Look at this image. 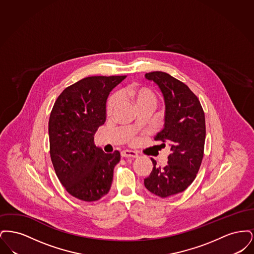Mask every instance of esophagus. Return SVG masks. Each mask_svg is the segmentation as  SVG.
<instances>
[{
  "label": "esophagus",
  "mask_w": 254,
  "mask_h": 254,
  "mask_svg": "<svg viewBox=\"0 0 254 254\" xmlns=\"http://www.w3.org/2000/svg\"><path fill=\"white\" fill-rule=\"evenodd\" d=\"M121 156L123 158H137L138 154L132 150H123L121 151Z\"/></svg>",
  "instance_id": "1"
}]
</instances>
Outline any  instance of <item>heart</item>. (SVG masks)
Segmentation results:
<instances>
[{"label":"heart","instance_id":"heart-1","mask_svg":"<svg viewBox=\"0 0 254 254\" xmlns=\"http://www.w3.org/2000/svg\"><path fill=\"white\" fill-rule=\"evenodd\" d=\"M120 97L127 103H129L130 105H132L135 109L145 107V106L152 107L154 109L157 103L156 95L151 89L145 86L138 85H127L120 92ZM117 105H118V97L116 95L109 97L107 103L108 113L112 112L113 109L117 107Z\"/></svg>","mask_w":254,"mask_h":254}]
</instances>
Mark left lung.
I'll use <instances>...</instances> for the list:
<instances>
[{
	"instance_id": "obj_1",
	"label": "left lung",
	"mask_w": 254,
	"mask_h": 254,
	"mask_svg": "<svg viewBox=\"0 0 254 254\" xmlns=\"http://www.w3.org/2000/svg\"><path fill=\"white\" fill-rule=\"evenodd\" d=\"M145 79L158 85L165 103L164 127L154 136L160 145L170 148L168 165L153 169L144 181L151 193L166 198L184 191L200 169L204 155L205 121L198 98L189 86L162 71L146 73Z\"/></svg>"
}]
</instances>
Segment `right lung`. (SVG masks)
<instances>
[{"instance_id":"add662e5","label":"right lung","mask_w":254,"mask_h":254,"mask_svg":"<svg viewBox=\"0 0 254 254\" xmlns=\"http://www.w3.org/2000/svg\"><path fill=\"white\" fill-rule=\"evenodd\" d=\"M127 76H91L66 87L49 122L50 157L56 175L75 198L93 202L109 193L120 152L105 153L94 134L106 121L109 92Z\"/></svg>"}]
</instances>
